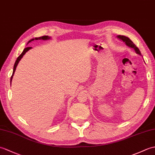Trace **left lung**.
I'll list each match as a JSON object with an SVG mask.
<instances>
[{
	"label": "left lung",
	"mask_w": 155,
	"mask_h": 155,
	"mask_svg": "<svg viewBox=\"0 0 155 155\" xmlns=\"http://www.w3.org/2000/svg\"><path fill=\"white\" fill-rule=\"evenodd\" d=\"M117 37L118 38H120V40H122L123 42H124L125 44H126L128 47H129L130 48H133L137 54H139L140 55L141 54L140 51H139V48H138L137 46L133 43V41H131L129 38H128L127 37H125V36H123V35H118Z\"/></svg>",
	"instance_id": "1"
}]
</instances>
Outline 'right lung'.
<instances>
[{"label":"right lung","instance_id":"obj_1","mask_svg":"<svg viewBox=\"0 0 155 155\" xmlns=\"http://www.w3.org/2000/svg\"><path fill=\"white\" fill-rule=\"evenodd\" d=\"M50 38H51V37H49L48 36H43V37H38V38H32L31 40H30V41H29L28 42V43H29V42L32 41H34V40H41V39H42V40H48V39H50ZM31 48H32V47H27V48H25L24 49V51H22L21 54H20L19 57H18L17 58V59H16V62H15V65H14V68H13L12 75L11 76V81H12V79L13 75H14V73H15V71H16V67H17V65H18V64L19 61H21V59L22 58L23 56L25 55V54L26 53V52H27L28 50H30V49H31Z\"/></svg>","mask_w":155,"mask_h":155}]
</instances>
